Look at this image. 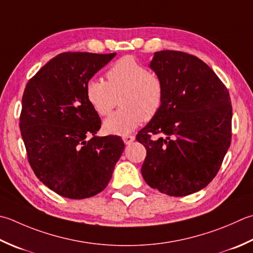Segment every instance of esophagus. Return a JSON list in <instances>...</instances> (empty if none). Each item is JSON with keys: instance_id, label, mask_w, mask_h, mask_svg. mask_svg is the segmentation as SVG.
<instances>
[{"instance_id": "esophagus-1", "label": "esophagus", "mask_w": 253, "mask_h": 253, "mask_svg": "<svg viewBox=\"0 0 253 253\" xmlns=\"http://www.w3.org/2000/svg\"><path fill=\"white\" fill-rule=\"evenodd\" d=\"M123 140L126 143V145H129V143H131L133 140H135V136H132V135L123 136Z\"/></svg>"}]
</instances>
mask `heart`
I'll list each match as a JSON object with an SVG mask.
<instances>
[{
	"label": "heart",
	"instance_id": "b5f03b06",
	"mask_svg": "<svg viewBox=\"0 0 253 253\" xmlns=\"http://www.w3.org/2000/svg\"><path fill=\"white\" fill-rule=\"evenodd\" d=\"M107 82L92 79L85 95L98 115H111L121 97L122 108L107 118L104 129L115 135H127L143 121L155 117L165 101V83L159 74L149 71L131 56H125L106 72Z\"/></svg>",
	"mask_w": 253,
	"mask_h": 253
}]
</instances>
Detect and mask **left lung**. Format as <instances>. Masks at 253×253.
I'll list each match as a JSON object with an SVG mask.
<instances>
[{"instance_id":"left-lung-1","label":"left lung","mask_w":253,"mask_h":253,"mask_svg":"<svg viewBox=\"0 0 253 253\" xmlns=\"http://www.w3.org/2000/svg\"><path fill=\"white\" fill-rule=\"evenodd\" d=\"M150 68L165 83V101L136 136L147 150L141 174L167 195H190L212 181L230 146L229 92L204 61L190 53L157 51Z\"/></svg>"}]
</instances>
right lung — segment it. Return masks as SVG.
<instances>
[{
  "instance_id": "right-lung-1",
  "label": "right lung",
  "mask_w": 253,
  "mask_h": 253,
  "mask_svg": "<svg viewBox=\"0 0 253 253\" xmlns=\"http://www.w3.org/2000/svg\"><path fill=\"white\" fill-rule=\"evenodd\" d=\"M115 56L62 52L25 87L19 129L28 162L38 179L63 197L82 200L102 192L125 147L118 136H95L101 118L85 95L86 83Z\"/></svg>"
}]
</instances>
